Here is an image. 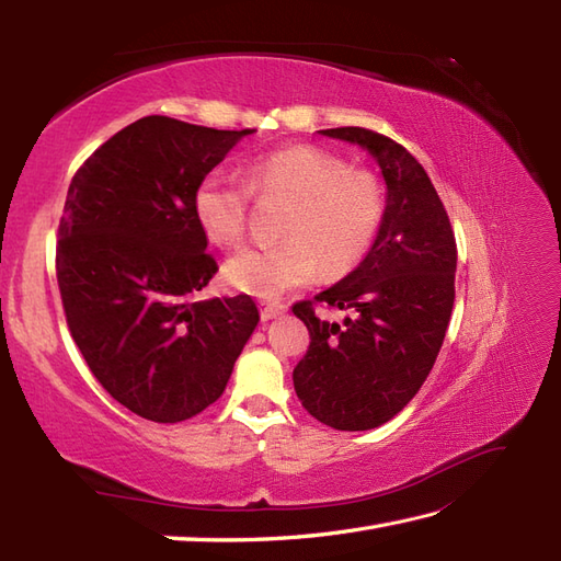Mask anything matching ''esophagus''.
Listing matches in <instances>:
<instances>
[{
    "instance_id": "obj_1",
    "label": "esophagus",
    "mask_w": 561,
    "mask_h": 561,
    "mask_svg": "<svg viewBox=\"0 0 561 561\" xmlns=\"http://www.w3.org/2000/svg\"><path fill=\"white\" fill-rule=\"evenodd\" d=\"M287 313V306L284 304H279V301H262L260 304V316H262V320H272V318H279V316H284Z\"/></svg>"
}]
</instances>
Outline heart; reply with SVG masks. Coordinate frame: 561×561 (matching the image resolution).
Listing matches in <instances>:
<instances>
[{
  "label": "heart",
  "mask_w": 561,
  "mask_h": 561,
  "mask_svg": "<svg viewBox=\"0 0 561 561\" xmlns=\"http://www.w3.org/2000/svg\"><path fill=\"white\" fill-rule=\"evenodd\" d=\"M248 190L257 199H289L279 243L238 250L224 262V279L236 291L274 299L325 274L359 262L378 231L383 197L374 175L350 171L335 153L318 147H289L248 163V187L214 169L193 193L195 221L214 245L241 241L248 219Z\"/></svg>",
  "instance_id": "obj_1"
}]
</instances>
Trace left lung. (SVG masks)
<instances>
[{"label":"left lung","mask_w":561,"mask_h":561,"mask_svg":"<svg viewBox=\"0 0 561 561\" xmlns=\"http://www.w3.org/2000/svg\"><path fill=\"white\" fill-rule=\"evenodd\" d=\"M368 151L386 181V209L359 267L316 301L352 311L340 323L294 306L311 347L294 368V390L318 422L366 432L390 422L422 388L444 344L456 299V236L422 163L364 127L320 129Z\"/></svg>","instance_id":"left-lung-1"}]
</instances>
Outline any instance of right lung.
I'll return each mask as SVG.
<instances>
[{"label":"right lung","instance_id":"add662e5","mask_svg":"<svg viewBox=\"0 0 561 561\" xmlns=\"http://www.w3.org/2000/svg\"><path fill=\"white\" fill-rule=\"evenodd\" d=\"M253 133L149 115L71 178L57 241L67 325L99 383L145 420L217 402L257 328L245 294L195 301L219 267L193 214L199 178Z\"/></svg>","mask_w":561,"mask_h":561}]
</instances>
